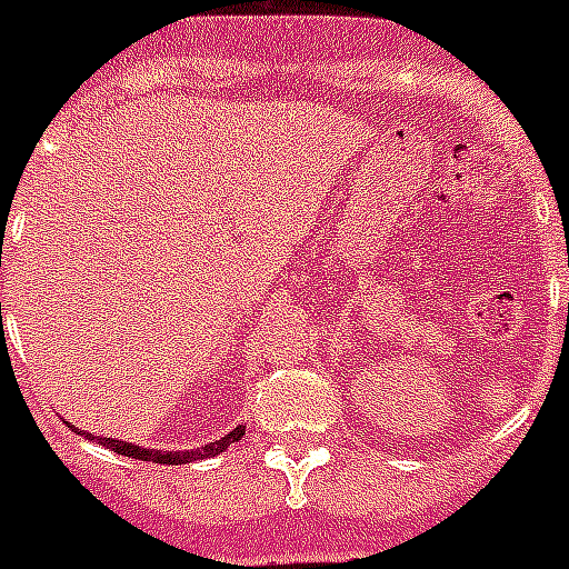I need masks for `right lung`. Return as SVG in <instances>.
I'll use <instances>...</instances> for the list:
<instances>
[{
	"label": "right lung",
	"instance_id": "add662e5",
	"mask_svg": "<svg viewBox=\"0 0 569 569\" xmlns=\"http://www.w3.org/2000/svg\"><path fill=\"white\" fill-rule=\"evenodd\" d=\"M78 432V429H76ZM78 436H84L87 441H92V432H78ZM244 436V427H237L233 432H228L224 438L219 441H210V445L198 447V450H146V447H137V445H128V441H117V438H96L99 445H104L108 450L119 452V456H131V459H140V461H154V465H187V461H198V459H210V456H219V452L228 450L233 441Z\"/></svg>",
	"mask_w": 569,
	"mask_h": 569
}]
</instances>
